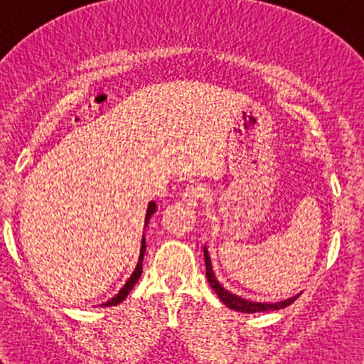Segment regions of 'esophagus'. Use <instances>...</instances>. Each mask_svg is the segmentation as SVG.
Returning a JSON list of instances; mask_svg holds the SVG:
<instances>
[{
	"instance_id": "obj_1",
	"label": "esophagus",
	"mask_w": 364,
	"mask_h": 364,
	"mask_svg": "<svg viewBox=\"0 0 364 364\" xmlns=\"http://www.w3.org/2000/svg\"><path fill=\"white\" fill-rule=\"evenodd\" d=\"M205 196H207V193L203 188L191 186V188H186V190L183 191L181 198L186 205H196V203L203 202V200H205Z\"/></svg>"
}]
</instances>
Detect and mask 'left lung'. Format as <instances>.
<instances>
[{"instance_id": "obj_1", "label": "left lung", "mask_w": 364, "mask_h": 364, "mask_svg": "<svg viewBox=\"0 0 364 364\" xmlns=\"http://www.w3.org/2000/svg\"><path fill=\"white\" fill-rule=\"evenodd\" d=\"M203 257H205V275H207V281L210 284L212 289L215 291V294L219 296V299L223 301L225 306H229L231 310H236V311H241V313H257V311H269V310H281V308H286L289 306V304L294 301L298 296H294V298H289L286 299V301H281V303H253V301H246V299L240 298V296L232 294V292H229L228 289H224L223 286H220L219 282H217L215 275H214V270H212V263H210V258H208V252L207 248H203Z\"/></svg>"}]
</instances>
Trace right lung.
Wrapping results in <instances>:
<instances>
[{
  "label": "right lung",
  "mask_w": 364,
  "mask_h": 364,
  "mask_svg": "<svg viewBox=\"0 0 364 364\" xmlns=\"http://www.w3.org/2000/svg\"><path fill=\"white\" fill-rule=\"evenodd\" d=\"M154 212H156V203H154V202H150V205H149V208H147V215H145V225L149 224V219H150V215H152ZM144 253H145V240H141L140 258H139V263H136V269H135V272L132 274V277L128 279V282H127V284H124V287H123V289H121V291L118 292V296H114V298L109 299V301H107V303H104V306H114V304L121 303V301H123L124 298H127V296H128V292L132 291V287L135 286L136 281H139V279H140V275H141V263H144Z\"/></svg>",
  "instance_id": "1"
}]
</instances>
